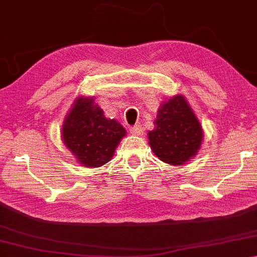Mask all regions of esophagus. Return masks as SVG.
<instances>
[{"mask_svg": "<svg viewBox=\"0 0 257 257\" xmlns=\"http://www.w3.org/2000/svg\"><path fill=\"white\" fill-rule=\"evenodd\" d=\"M130 132H132L133 135H135V136H142V135H143V129H142L141 125H138V124L130 129Z\"/></svg>", "mask_w": 257, "mask_h": 257, "instance_id": "esophagus-1", "label": "esophagus"}]
</instances>
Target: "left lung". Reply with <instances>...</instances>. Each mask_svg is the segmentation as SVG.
Wrapping results in <instances>:
<instances>
[{"label":"left lung","instance_id":"8db88e82","mask_svg":"<svg viewBox=\"0 0 257 257\" xmlns=\"http://www.w3.org/2000/svg\"><path fill=\"white\" fill-rule=\"evenodd\" d=\"M154 129L148 133L149 145L159 160L182 166L197 156L203 141V130L189 101L175 95L160 104Z\"/></svg>","mask_w":257,"mask_h":257}]
</instances>
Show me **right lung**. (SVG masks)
Instances as JSON below:
<instances>
[{"instance_id": "1", "label": "right lung", "mask_w": 257, "mask_h": 257, "mask_svg": "<svg viewBox=\"0 0 257 257\" xmlns=\"http://www.w3.org/2000/svg\"><path fill=\"white\" fill-rule=\"evenodd\" d=\"M127 133L120 122L107 119L93 97L80 96L62 127L63 143L83 167L97 168L111 160Z\"/></svg>"}]
</instances>
